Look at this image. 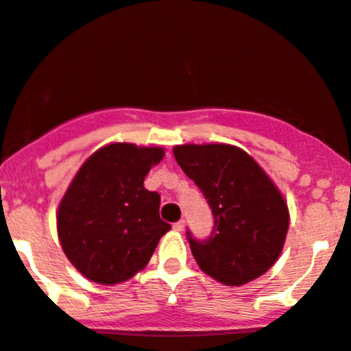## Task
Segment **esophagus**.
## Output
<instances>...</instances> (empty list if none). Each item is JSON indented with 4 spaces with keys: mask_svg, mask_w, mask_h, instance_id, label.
<instances>
[{
    "mask_svg": "<svg viewBox=\"0 0 351 351\" xmlns=\"http://www.w3.org/2000/svg\"><path fill=\"white\" fill-rule=\"evenodd\" d=\"M173 228H175L176 232H183L185 230V220H178L176 223H173Z\"/></svg>",
    "mask_w": 351,
    "mask_h": 351,
    "instance_id": "34e87169",
    "label": "esophagus"
}]
</instances>
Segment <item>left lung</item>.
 I'll return each mask as SVG.
<instances>
[{
  "label": "left lung",
  "mask_w": 351,
  "mask_h": 351,
  "mask_svg": "<svg viewBox=\"0 0 351 351\" xmlns=\"http://www.w3.org/2000/svg\"><path fill=\"white\" fill-rule=\"evenodd\" d=\"M175 159L194 180L213 213L209 237L186 230L195 261L227 286H242L263 275L282 251L289 213L256 160L232 145H178Z\"/></svg>",
  "instance_id": "left-lung-1"
}]
</instances>
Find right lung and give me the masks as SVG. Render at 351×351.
Instances as JSON below:
<instances>
[{"label":"right lung","instance_id":"right-lung-1","mask_svg":"<svg viewBox=\"0 0 351 351\" xmlns=\"http://www.w3.org/2000/svg\"><path fill=\"white\" fill-rule=\"evenodd\" d=\"M159 147L112 143L81 166L58 206V237L71 263L98 284L124 282L149 263L171 225L160 195L143 186Z\"/></svg>","mask_w":351,"mask_h":351}]
</instances>
